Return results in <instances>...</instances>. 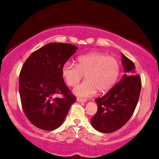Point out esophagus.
Wrapping results in <instances>:
<instances>
[{
  "mask_svg": "<svg viewBox=\"0 0 159 159\" xmlns=\"http://www.w3.org/2000/svg\"><path fill=\"white\" fill-rule=\"evenodd\" d=\"M77 101L79 102V103H86L87 102L86 99H82V98H77Z\"/></svg>",
  "mask_w": 159,
  "mask_h": 159,
  "instance_id": "34e87169",
  "label": "esophagus"
}]
</instances>
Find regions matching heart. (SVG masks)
<instances>
[{
    "label": "heart",
    "mask_w": 159,
    "mask_h": 159,
    "mask_svg": "<svg viewBox=\"0 0 159 159\" xmlns=\"http://www.w3.org/2000/svg\"><path fill=\"white\" fill-rule=\"evenodd\" d=\"M120 66L116 58L99 52H91L77 58V65L66 61L61 67V75L66 83L74 87L83 75L86 80L78 84L73 93L79 97L89 98L99 93L107 92L118 79Z\"/></svg>",
    "instance_id": "1"
}]
</instances>
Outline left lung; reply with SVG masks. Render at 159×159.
I'll return each mask as SVG.
<instances>
[{
  "instance_id": "8db88e82",
  "label": "left lung",
  "mask_w": 159,
  "mask_h": 159,
  "mask_svg": "<svg viewBox=\"0 0 159 159\" xmlns=\"http://www.w3.org/2000/svg\"><path fill=\"white\" fill-rule=\"evenodd\" d=\"M125 74L103 97L95 99L98 111L91 119L93 127L103 133H111L123 127L132 116L141 90L140 75L134 63L121 53Z\"/></svg>"
}]
</instances>
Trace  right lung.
<instances>
[{
	"instance_id": "right-lung-1",
	"label": "right lung",
	"mask_w": 159,
	"mask_h": 159,
	"mask_svg": "<svg viewBox=\"0 0 159 159\" xmlns=\"http://www.w3.org/2000/svg\"><path fill=\"white\" fill-rule=\"evenodd\" d=\"M78 48L51 43L25 61L19 75V95L24 112L32 125L52 131L62 125L76 97L64 83L61 67ZM61 94V99L56 98Z\"/></svg>"
}]
</instances>
